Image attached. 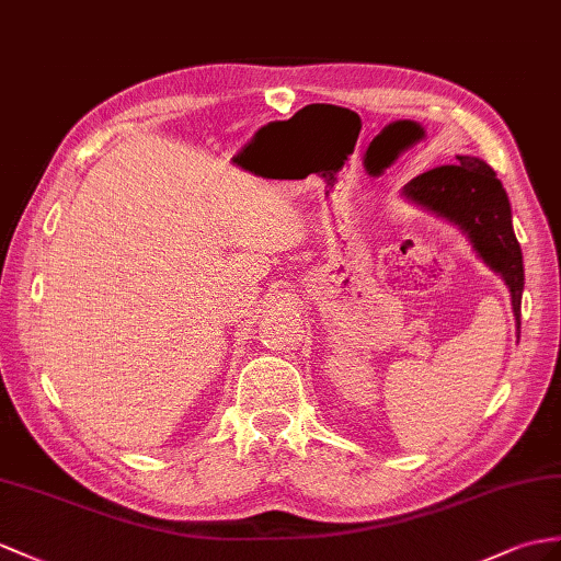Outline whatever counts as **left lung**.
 <instances>
[{
  "instance_id": "left-lung-1",
  "label": "left lung",
  "mask_w": 561,
  "mask_h": 561,
  "mask_svg": "<svg viewBox=\"0 0 561 561\" xmlns=\"http://www.w3.org/2000/svg\"><path fill=\"white\" fill-rule=\"evenodd\" d=\"M402 195L419 207L457 224L469 236L478 256L500 273L512 295L516 331L522 328L524 259L512 228L510 197L495 171L483 159L457 157L412 178Z\"/></svg>"
}]
</instances>
